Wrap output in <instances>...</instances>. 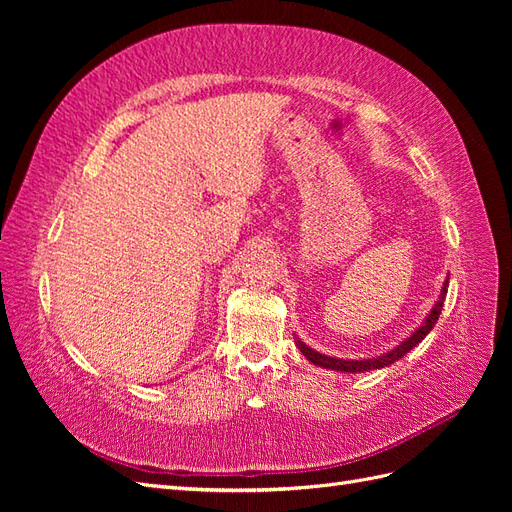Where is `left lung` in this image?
Listing matches in <instances>:
<instances>
[{
    "mask_svg": "<svg viewBox=\"0 0 512 512\" xmlns=\"http://www.w3.org/2000/svg\"><path fill=\"white\" fill-rule=\"evenodd\" d=\"M446 286H448V280L444 282L442 286V292H440V299L436 301V305H433V309L429 312V316L425 318V322L418 327L406 342H401L395 350L391 352H384L382 356H376V359H363V361H350V359H335V356H327V354H320L316 350H312L309 346H305L303 342H299L297 339V346L299 350L303 352V356L307 361H312L314 365L318 367H324V369H333V371H348V374H361V371H369V369H380V367H386L391 365L395 361H399L401 356H406L414 346H418L425 339V335L436 327L438 322V316L442 314V305H444V297H446Z\"/></svg>",
    "mask_w": 512,
    "mask_h": 512,
    "instance_id": "obj_1",
    "label": "left lung"
}]
</instances>
